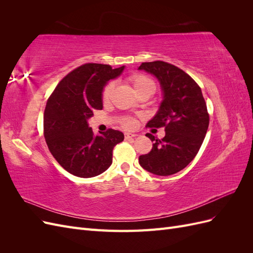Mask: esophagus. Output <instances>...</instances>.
Masks as SVG:
<instances>
[{
    "label": "esophagus",
    "mask_w": 253,
    "mask_h": 253,
    "mask_svg": "<svg viewBox=\"0 0 253 253\" xmlns=\"http://www.w3.org/2000/svg\"><path fill=\"white\" fill-rule=\"evenodd\" d=\"M137 135L136 134H132V133H126V139H132V138H135Z\"/></svg>",
    "instance_id": "34e87169"
}]
</instances>
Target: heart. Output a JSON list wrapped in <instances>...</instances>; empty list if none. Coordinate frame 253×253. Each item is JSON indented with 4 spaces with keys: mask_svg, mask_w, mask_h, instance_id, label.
I'll return each instance as SVG.
<instances>
[{
    "mask_svg": "<svg viewBox=\"0 0 253 253\" xmlns=\"http://www.w3.org/2000/svg\"><path fill=\"white\" fill-rule=\"evenodd\" d=\"M127 82L132 86L135 93L138 96H151L156 90V84L148 76L143 74H133L127 78ZM114 90V83L109 82L102 90V100L109 101ZM135 125V120L132 117H124L121 119V126L126 128H131Z\"/></svg>",
    "mask_w": 253,
    "mask_h": 253,
    "instance_id": "b5f03b06",
    "label": "heart"
}]
</instances>
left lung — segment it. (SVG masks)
I'll return each mask as SVG.
<instances>
[{
    "mask_svg": "<svg viewBox=\"0 0 253 253\" xmlns=\"http://www.w3.org/2000/svg\"><path fill=\"white\" fill-rule=\"evenodd\" d=\"M139 70L153 74L160 82L164 100L148 127H165L163 139L155 141L148 154L139 156L140 166L160 176L181 171L200 151L209 126V113L200 85L179 67L164 61L143 62Z\"/></svg>",
    "mask_w": 253,
    "mask_h": 253,
    "instance_id": "left-lung-1",
    "label": "left lung"
}]
</instances>
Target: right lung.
Masks as SVG:
<instances>
[{
	"instance_id": "right-lung-1",
	"label": "right lung",
	"mask_w": 253,
	"mask_h": 253,
	"mask_svg": "<svg viewBox=\"0 0 253 253\" xmlns=\"http://www.w3.org/2000/svg\"><path fill=\"white\" fill-rule=\"evenodd\" d=\"M125 66L112 70L108 64L85 63L61 80L45 106L44 137L51 155L75 176L94 177L109 169L115 145L125 135L109 128L95 136L87 119L102 110V89Z\"/></svg>"
}]
</instances>
